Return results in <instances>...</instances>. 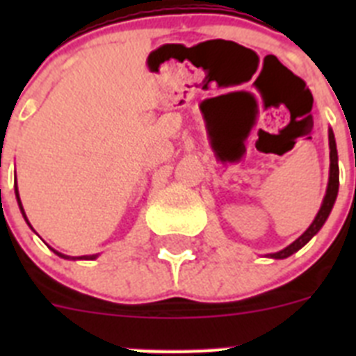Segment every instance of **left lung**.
I'll use <instances>...</instances> for the list:
<instances>
[{
    "label": "left lung",
    "mask_w": 356,
    "mask_h": 356,
    "mask_svg": "<svg viewBox=\"0 0 356 356\" xmlns=\"http://www.w3.org/2000/svg\"><path fill=\"white\" fill-rule=\"evenodd\" d=\"M328 140H330V180H328V188H326L325 200H323V205H321L316 219L312 221V225L308 226L307 232H305L301 237L296 238L292 244H289L285 250L278 251V253L267 254V257H271V259H276V260L291 257L292 253L301 250V248H303L305 244H307V242L310 241V238H312L321 228H323V225H325L326 219H328L330 212H332L333 209V203H335V200H337V193H339V162H337L339 156H337V144H335V135H333L332 130L328 131Z\"/></svg>",
    "instance_id": "8db88e82"
}]
</instances>
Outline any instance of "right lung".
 <instances>
[{
    "mask_svg": "<svg viewBox=\"0 0 356 356\" xmlns=\"http://www.w3.org/2000/svg\"><path fill=\"white\" fill-rule=\"evenodd\" d=\"M15 197H17V203H19V209H21V212H23V217H24V221L28 222V219H26V213H24V210H23V205H21V200H19V193H17V187H15ZM28 225H30V222H28ZM31 228V226H30ZM55 251V250H53ZM56 254H58V257H62V259H71V257H67V254H62V253H58V251H55ZM97 254H89V257H80V259H85V260H94L96 259Z\"/></svg>",
    "mask_w": 356,
    "mask_h": 356,
    "instance_id": "obj_1",
    "label": "right lung"
}]
</instances>
